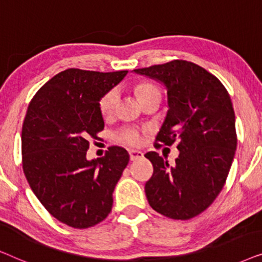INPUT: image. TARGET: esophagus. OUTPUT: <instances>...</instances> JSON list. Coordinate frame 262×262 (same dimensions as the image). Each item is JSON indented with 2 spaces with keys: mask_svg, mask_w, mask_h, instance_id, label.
<instances>
[{
  "mask_svg": "<svg viewBox=\"0 0 262 262\" xmlns=\"http://www.w3.org/2000/svg\"><path fill=\"white\" fill-rule=\"evenodd\" d=\"M143 157V152L138 151V150H130V160L131 161H136L139 160Z\"/></svg>",
  "mask_w": 262,
  "mask_h": 262,
  "instance_id": "esophagus-1",
  "label": "esophagus"
}]
</instances>
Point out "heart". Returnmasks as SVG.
Listing matches in <instances>:
<instances>
[{
  "instance_id": "b5f03b06",
  "label": "heart",
  "mask_w": 262,
  "mask_h": 262,
  "mask_svg": "<svg viewBox=\"0 0 262 262\" xmlns=\"http://www.w3.org/2000/svg\"><path fill=\"white\" fill-rule=\"evenodd\" d=\"M139 99L143 100L146 96L152 94H161L159 88L151 83H141L136 88ZM119 100V94L117 89H110L99 100V111L103 117H110L114 112ZM117 141L127 145H139L142 143V132L137 127H123L116 134Z\"/></svg>"
}]
</instances>
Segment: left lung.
Returning a JSON list of instances; mask_svg holds the SVG:
<instances>
[{
	"label": "left lung",
	"instance_id": "obj_1",
	"mask_svg": "<svg viewBox=\"0 0 262 262\" xmlns=\"http://www.w3.org/2000/svg\"><path fill=\"white\" fill-rule=\"evenodd\" d=\"M134 71L166 85L169 110L155 146L178 141L180 151L173 166L155 151L145 154L154 167L146 198L163 216L191 220L217 198L234 160L237 136L230 95L214 75L184 59Z\"/></svg>",
	"mask_w": 262,
	"mask_h": 262
}]
</instances>
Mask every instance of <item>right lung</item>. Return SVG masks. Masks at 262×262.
Masks as SVG:
<instances>
[{"label": "right lung", "mask_w": 262, "mask_h": 262, "mask_svg": "<svg viewBox=\"0 0 262 262\" xmlns=\"http://www.w3.org/2000/svg\"><path fill=\"white\" fill-rule=\"evenodd\" d=\"M126 74L70 68L46 82L28 105L21 132L25 177L49 213L69 227H94L112 210L130 156L121 146L92 161L85 154L105 126L100 98Z\"/></svg>", "instance_id": "1"}]
</instances>
